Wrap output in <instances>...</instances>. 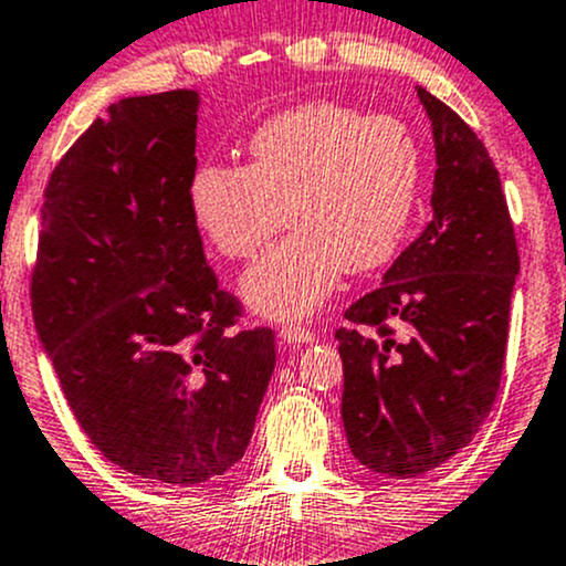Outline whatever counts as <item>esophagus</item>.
Masks as SVG:
<instances>
[{
    "instance_id": "obj_1",
    "label": "esophagus",
    "mask_w": 566,
    "mask_h": 566,
    "mask_svg": "<svg viewBox=\"0 0 566 566\" xmlns=\"http://www.w3.org/2000/svg\"><path fill=\"white\" fill-rule=\"evenodd\" d=\"M281 339L285 342V345H307V342L315 339V334L304 326H283Z\"/></svg>"
}]
</instances>
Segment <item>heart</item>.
<instances>
[{"label":"heart","mask_w":566,"mask_h":566,"mask_svg":"<svg viewBox=\"0 0 566 566\" xmlns=\"http://www.w3.org/2000/svg\"><path fill=\"white\" fill-rule=\"evenodd\" d=\"M245 155V168L200 163L187 208L234 262L256 259L285 211L294 230L243 281L259 315H310L342 272L374 270L396 253L420 187V149L398 117L310 101L259 125Z\"/></svg>","instance_id":"b5f03b06"}]
</instances>
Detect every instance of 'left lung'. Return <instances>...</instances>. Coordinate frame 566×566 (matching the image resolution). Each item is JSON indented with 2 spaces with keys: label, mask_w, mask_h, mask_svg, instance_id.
Listing matches in <instances>:
<instances>
[{
  "label": "left lung",
  "mask_w": 566,
  "mask_h": 566,
  "mask_svg": "<svg viewBox=\"0 0 566 566\" xmlns=\"http://www.w3.org/2000/svg\"><path fill=\"white\" fill-rule=\"evenodd\" d=\"M433 123V219L336 328L353 454L428 473L471 443L503 379L518 249L503 184L460 114L417 87Z\"/></svg>",
  "instance_id": "8db88e82"
}]
</instances>
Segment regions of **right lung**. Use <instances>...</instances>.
<instances>
[{
    "label": "right lung",
    "mask_w": 566,
    "mask_h": 566,
    "mask_svg": "<svg viewBox=\"0 0 566 566\" xmlns=\"http://www.w3.org/2000/svg\"><path fill=\"white\" fill-rule=\"evenodd\" d=\"M198 93L123 98L44 187L31 313L74 420L123 471L202 484L245 454L275 332L234 328L187 208Z\"/></svg>",
    "instance_id": "1"
}]
</instances>
